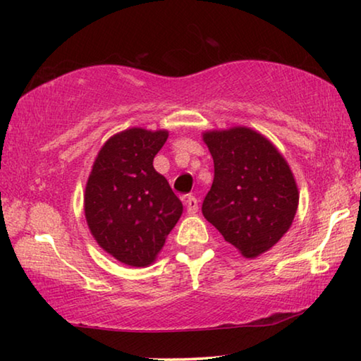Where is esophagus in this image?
Wrapping results in <instances>:
<instances>
[{
	"label": "esophagus",
	"mask_w": 361,
	"mask_h": 361,
	"mask_svg": "<svg viewBox=\"0 0 361 361\" xmlns=\"http://www.w3.org/2000/svg\"><path fill=\"white\" fill-rule=\"evenodd\" d=\"M185 204H186V210L189 215H195V213H197L199 204H197V199H195L194 195H186Z\"/></svg>",
	"instance_id": "34e87169"
}]
</instances>
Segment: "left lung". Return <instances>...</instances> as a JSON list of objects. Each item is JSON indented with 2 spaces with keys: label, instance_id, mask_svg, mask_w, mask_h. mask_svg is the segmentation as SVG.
<instances>
[{
  "label": "left lung",
  "instance_id": "left-lung-1",
  "mask_svg": "<svg viewBox=\"0 0 361 361\" xmlns=\"http://www.w3.org/2000/svg\"><path fill=\"white\" fill-rule=\"evenodd\" d=\"M215 178L202 213L245 258L276 245L298 209V188L282 154L247 127L204 133Z\"/></svg>",
  "mask_w": 361,
  "mask_h": 361
}]
</instances>
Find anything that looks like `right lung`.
<instances>
[{"label":"right lung","instance_id":"obj_1","mask_svg":"<svg viewBox=\"0 0 361 361\" xmlns=\"http://www.w3.org/2000/svg\"><path fill=\"white\" fill-rule=\"evenodd\" d=\"M166 130L129 129L108 140L97 156L84 195L89 229L99 245L133 267L154 261L183 204L152 161Z\"/></svg>","mask_w":361,"mask_h":361}]
</instances>
